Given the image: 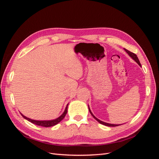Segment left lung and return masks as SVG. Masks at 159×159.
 <instances>
[{"instance_id":"obj_1","label":"left lung","mask_w":159,"mask_h":159,"mask_svg":"<svg viewBox=\"0 0 159 159\" xmlns=\"http://www.w3.org/2000/svg\"><path fill=\"white\" fill-rule=\"evenodd\" d=\"M125 50L126 51V52L127 53V54L131 56L132 58L139 65V66H141V63H140V61H139V58L137 57V55L135 54H134V53H133V52H130V51H129L128 50H127V49H125ZM89 112H90V113L91 114V115H92V116L94 117V119H96L97 120V121L99 123H101V124H102V125H105V126H108V127H116V126H119V125H115V124H109V123H105V122H103V121H100L99 119H98V118H96L94 115H93V113H91V110H90V109L89 108Z\"/></svg>"}]
</instances>
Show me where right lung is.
<instances>
[{
  "instance_id": "obj_1",
  "label": "right lung",
  "mask_w": 159,
  "mask_h": 159,
  "mask_svg": "<svg viewBox=\"0 0 159 159\" xmlns=\"http://www.w3.org/2000/svg\"><path fill=\"white\" fill-rule=\"evenodd\" d=\"M68 104L67 105L64 112L63 113V114L61 115L60 117H59L58 118H57L54 120H51V121H36V120H33V119H29V118L25 117V115H23L22 113H20V114L22 115V116L24 118L26 119V120H28V121H30V122H31L34 124H35V125H36L42 126V127H52V126L56 125H57V123H59L61 121V120L65 117L67 112H68Z\"/></svg>"
}]
</instances>
